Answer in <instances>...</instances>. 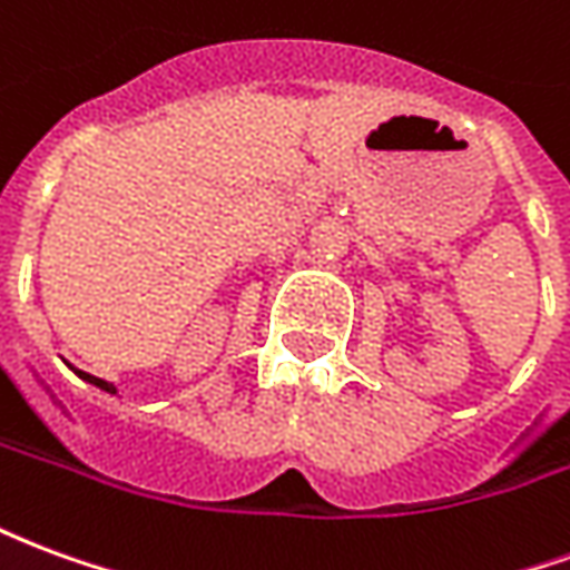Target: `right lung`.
Wrapping results in <instances>:
<instances>
[{"label": "right lung", "instance_id": "1", "mask_svg": "<svg viewBox=\"0 0 570 570\" xmlns=\"http://www.w3.org/2000/svg\"><path fill=\"white\" fill-rule=\"evenodd\" d=\"M79 379H85V382L97 384V387H104V391H109V394H116V387L109 382H104V379H97V375H88V372H79Z\"/></svg>", "mask_w": 570, "mask_h": 570}]
</instances>
